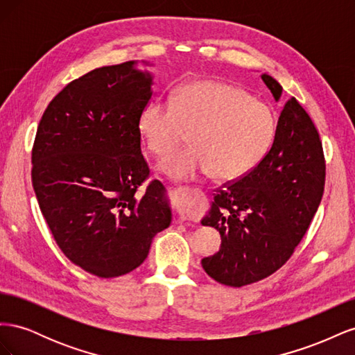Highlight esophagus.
<instances>
[{"label":"esophagus","instance_id":"obj_1","mask_svg":"<svg viewBox=\"0 0 355 355\" xmlns=\"http://www.w3.org/2000/svg\"><path fill=\"white\" fill-rule=\"evenodd\" d=\"M197 189H191L188 187H180L175 189L176 194V211L179 214L180 220H188L191 219V196L192 192H196Z\"/></svg>","mask_w":355,"mask_h":355}]
</instances>
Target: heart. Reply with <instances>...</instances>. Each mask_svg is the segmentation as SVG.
<instances>
[{
	"mask_svg": "<svg viewBox=\"0 0 355 355\" xmlns=\"http://www.w3.org/2000/svg\"><path fill=\"white\" fill-rule=\"evenodd\" d=\"M275 115L266 103L218 81H192L154 101L139 114L137 128L149 153L163 157L187 139L192 146L170 154L159 168L173 179L211 173L235 180L253 170L275 136Z\"/></svg>",
	"mask_w": 355,
	"mask_h": 355,
	"instance_id": "1",
	"label": "heart"
}]
</instances>
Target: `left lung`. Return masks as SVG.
Instances as JSON below:
<instances>
[{
  "label": "left lung",
  "instance_id": "left-lung-1",
  "mask_svg": "<svg viewBox=\"0 0 355 355\" xmlns=\"http://www.w3.org/2000/svg\"><path fill=\"white\" fill-rule=\"evenodd\" d=\"M261 78L278 101L283 87ZM326 161L320 135L292 98L278 118L272 146L253 170L216 189L201 223L216 228L222 244L201 265L213 280L241 287L270 277L290 259L324 192Z\"/></svg>",
  "mask_w": 355,
  "mask_h": 355
}]
</instances>
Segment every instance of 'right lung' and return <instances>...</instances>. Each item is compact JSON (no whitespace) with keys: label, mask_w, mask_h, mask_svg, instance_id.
<instances>
[{"label":"right lung","mask_w":355,"mask_h":355,"mask_svg":"<svg viewBox=\"0 0 355 355\" xmlns=\"http://www.w3.org/2000/svg\"><path fill=\"white\" fill-rule=\"evenodd\" d=\"M135 65L71 81L42 114L32 148V185L55 241L101 278L136 270L171 222L164 187L146 182L137 120L153 77Z\"/></svg>","instance_id":"right-lung-1"}]
</instances>
